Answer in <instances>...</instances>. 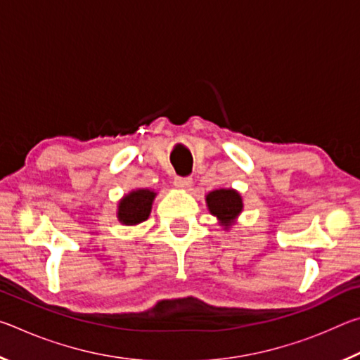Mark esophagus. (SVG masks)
<instances>
[{
  "label": "esophagus",
  "mask_w": 360,
  "mask_h": 360,
  "mask_svg": "<svg viewBox=\"0 0 360 360\" xmlns=\"http://www.w3.org/2000/svg\"><path fill=\"white\" fill-rule=\"evenodd\" d=\"M174 186L179 187V188H188L192 186V178H188V176H176L174 178Z\"/></svg>",
  "instance_id": "34e87169"
}]
</instances>
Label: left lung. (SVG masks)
Segmentation results:
<instances>
[{
	"mask_svg": "<svg viewBox=\"0 0 360 360\" xmlns=\"http://www.w3.org/2000/svg\"><path fill=\"white\" fill-rule=\"evenodd\" d=\"M206 203L211 214H214L219 221L229 227V224L240 214L243 210V202L238 192L231 191V188H219L208 193L206 197Z\"/></svg>",
	"mask_w": 360,
	"mask_h": 360,
	"instance_id": "left-lung-1",
	"label": "left lung"
}]
</instances>
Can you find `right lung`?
Here are the masks:
<instances>
[{"mask_svg": "<svg viewBox=\"0 0 360 360\" xmlns=\"http://www.w3.org/2000/svg\"><path fill=\"white\" fill-rule=\"evenodd\" d=\"M155 193L141 188V191H133L130 195L119 203V221L125 225H136L149 217L152 202H154Z\"/></svg>", "mask_w": 360, "mask_h": 360, "instance_id": "obj_1", "label": "right lung"}]
</instances>
